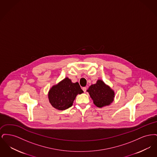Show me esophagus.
Segmentation results:
<instances>
[{
  "instance_id": "1",
  "label": "esophagus",
  "mask_w": 157,
  "mask_h": 157,
  "mask_svg": "<svg viewBox=\"0 0 157 157\" xmlns=\"http://www.w3.org/2000/svg\"><path fill=\"white\" fill-rule=\"evenodd\" d=\"M82 90H83L84 92H86V87H83V88H82Z\"/></svg>"
}]
</instances>
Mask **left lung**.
Returning <instances> with one entry per match:
<instances>
[{
  "mask_svg": "<svg viewBox=\"0 0 157 157\" xmlns=\"http://www.w3.org/2000/svg\"><path fill=\"white\" fill-rule=\"evenodd\" d=\"M86 91L94 104L98 108L108 106L114 100V90L101 79H98L96 83L91 85Z\"/></svg>",
  "mask_w": 157,
  "mask_h": 157,
  "instance_id": "1",
  "label": "left lung"
}]
</instances>
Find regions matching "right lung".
Returning a JSON list of instances; mask_svg holds the SVG:
<instances>
[{"label":"right lung","instance_id":"1","mask_svg":"<svg viewBox=\"0 0 157 157\" xmlns=\"http://www.w3.org/2000/svg\"><path fill=\"white\" fill-rule=\"evenodd\" d=\"M83 92L78 82L73 83L66 77L52 86L48 96L49 101L53 108L63 111L72 106L77 95Z\"/></svg>","mask_w":157,"mask_h":157}]
</instances>
